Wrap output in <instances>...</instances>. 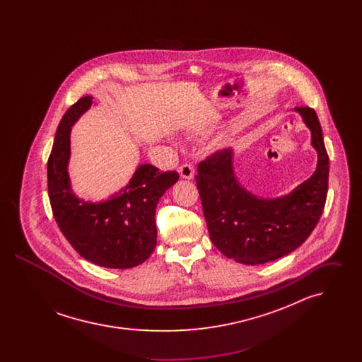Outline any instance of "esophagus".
<instances>
[{
  "instance_id": "esophagus-1",
  "label": "esophagus",
  "mask_w": 362,
  "mask_h": 362,
  "mask_svg": "<svg viewBox=\"0 0 362 362\" xmlns=\"http://www.w3.org/2000/svg\"><path fill=\"white\" fill-rule=\"evenodd\" d=\"M179 175L183 177V179H192L194 177V175H195V170H194V167L191 165V164H183V165H180L179 167Z\"/></svg>"
}]
</instances>
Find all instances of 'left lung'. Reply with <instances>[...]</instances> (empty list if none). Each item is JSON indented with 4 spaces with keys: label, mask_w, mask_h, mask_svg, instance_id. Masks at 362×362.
Here are the masks:
<instances>
[{
    "label": "left lung",
    "mask_w": 362,
    "mask_h": 362,
    "mask_svg": "<svg viewBox=\"0 0 362 362\" xmlns=\"http://www.w3.org/2000/svg\"><path fill=\"white\" fill-rule=\"evenodd\" d=\"M317 153L310 179L289 194L260 198L244 189L233 168V149L217 151L198 165L197 187L210 240L226 258L263 264L291 254L308 239L322 217L328 187L327 151L315 110L296 107Z\"/></svg>",
    "instance_id": "1"
}]
</instances>
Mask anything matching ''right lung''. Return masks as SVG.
Returning <instances> with one entry per match:
<instances>
[{"label": "right lung", "mask_w": 362, "mask_h": 362, "mask_svg": "<svg viewBox=\"0 0 362 362\" xmlns=\"http://www.w3.org/2000/svg\"><path fill=\"white\" fill-rule=\"evenodd\" d=\"M92 99L81 98L58 124L47 161L52 214L64 236L83 258L107 269H132L153 254L156 206L179 175L139 164L129 183L108 199L89 202L78 198L71 189L68 171L70 133L71 126L90 108Z\"/></svg>", "instance_id": "1"}]
</instances>
